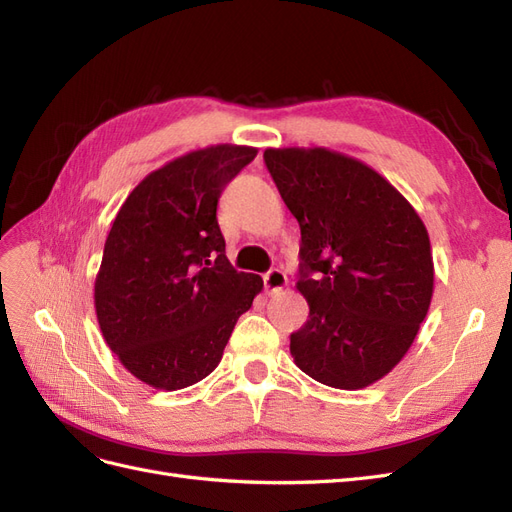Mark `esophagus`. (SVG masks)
Instances as JSON below:
<instances>
[{
  "mask_svg": "<svg viewBox=\"0 0 512 512\" xmlns=\"http://www.w3.org/2000/svg\"><path fill=\"white\" fill-rule=\"evenodd\" d=\"M286 284H288V277L280 269H271L265 275V290H267V294H275L277 290H282Z\"/></svg>",
  "mask_w": 512,
  "mask_h": 512,
  "instance_id": "esophagus-1",
  "label": "esophagus"
}]
</instances>
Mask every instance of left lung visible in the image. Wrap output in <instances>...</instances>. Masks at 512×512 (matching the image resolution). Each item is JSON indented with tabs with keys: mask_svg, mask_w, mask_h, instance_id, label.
Masks as SVG:
<instances>
[{
	"mask_svg": "<svg viewBox=\"0 0 512 512\" xmlns=\"http://www.w3.org/2000/svg\"><path fill=\"white\" fill-rule=\"evenodd\" d=\"M301 228L297 290L309 305L290 354L309 378L356 391L404 359L433 297L421 215L365 162L327 147L265 151Z\"/></svg>",
	"mask_w": 512,
	"mask_h": 512,
	"instance_id": "obj_1",
	"label": "left lung"
}]
</instances>
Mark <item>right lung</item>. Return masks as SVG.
Instances as JSON below:
<instances>
[{
  "label": "right lung",
  "instance_id": "obj_1",
  "mask_svg": "<svg viewBox=\"0 0 512 512\" xmlns=\"http://www.w3.org/2000/svg\"><path fill=\"white\" fill-rule=\"evenodd\" d=\"M247 145H211L149 173L121 205L96 275L100 331L134 378L179 391L222 361L262 277L226 258L215 218L226 183L256 158Z\"/></svg>",
  "mask_w": 512,
  "mask_h": 512
}]
</instances>
